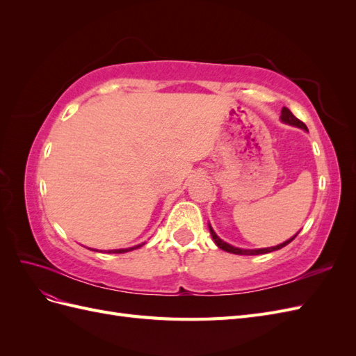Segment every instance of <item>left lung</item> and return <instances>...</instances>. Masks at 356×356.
Masks as SVG:
<instances>
[{
	"instance_id": "8db88e82",
	"label": "left lung",
	"mask_w": 356,
	"mask_h": 356,
	"mask_svg": "<svg viewBox=\"0 0 356 356\" xmlns=\"http://www.w3.org/2000/svg\"><path fill=\"white\" fill-rule=\"evenodd\" d=\"M281 118H282V122H285V123H288V124H293V126H297V127H301V129H305V131H307V126L301 122V120H298V118L291 113L286 106H284L282 108V113H281ZM209 230H211V234H212V239H213V242L217 243L222 251H227V252H232V254H238V255H260V254H267V252H272V251H276V250H281V248H284V246H286L289 242H293L294 239H296V236L298 234H296V236H293V238L291 239H288L286 242H284V243H281V245H277V246H272V248H263V250H241V248H234V246H232V245H229V243H225L224 241H221L217 234H215V232L209 227Z\"/></svg>"
}]
</instances>
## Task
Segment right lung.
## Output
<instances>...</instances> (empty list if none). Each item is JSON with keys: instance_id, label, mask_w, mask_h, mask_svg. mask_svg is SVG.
<instances>
[{"instance_id": "1", "label": "right lung", "mask_w": 356, "mask_h": 356, "mask_svg": "<svg viewBox=\"0 0 356 356\" xmlns=\"http://www.w3.org/2000/svg\"><path fill=\"white\" fill-rule=\"evenodd\" d=\"M141 245H138V246H134V248H127V250H114V251H108V254H122V252H126V251H132V250H135V248H139Z\"/></svg>"}]
</instances>
